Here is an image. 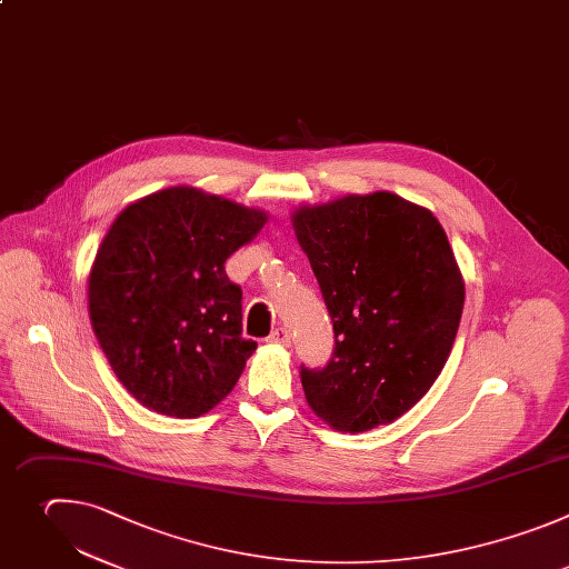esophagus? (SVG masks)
Instances as JSON below:
<instances>
[{"instance_id": "1", "label": "esophagus", "mask_w": 569, "mask_h": 569, "mask_svg": "<svg viewBox=\"0 0 569 569\" xmlns=\"http://www.w3.org/2000/svg\"><path fill=\"white\" fill-rule=\"evenodd\" d=\"M267 343L271 346H280V348H289L291 346V333L287 327H278L276 331H271V336L267 338Z\"/></svg>"}]
</instances>
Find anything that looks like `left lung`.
Returning a JSON list of instances; mask_svg holds the SVG:
<instances>
[{
  "mask_svg": "<svg viewBox=\"0 0 569 569\" xmlns=\"http://www.w3.org/2000/svg\"><path fill=\"white\" fill-rule=\"evenodd\" d=\"M333 322L322 370H300L333 430L392 423L437 381L456 343L465 278L437 217L395 192L343 194L291 212Z\"/></svg>",
  "mask_w": 569,
  "mask_h": 569,
  "instance_id": "left-lung-1",
  "label": "left lung"
}]
</instances>
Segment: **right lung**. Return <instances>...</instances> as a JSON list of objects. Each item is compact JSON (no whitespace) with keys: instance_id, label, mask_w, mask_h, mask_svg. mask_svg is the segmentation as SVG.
<instances>
[{"instance_id":"right-lung-1","label":"right lung","mask_w":569,"mask_h":569,"mask_svg":"<svg viewBox=\"0 0 569 569\" xmlns=\"http://www.w3.org/2000/svg\"><path fill=\"white\" fill-rule=\"evenodd\" d=\"M267 221L192 186L141 197L113 219L89 271V318L141 406L192 419L231 395L258 343L242 336V289L223 262Z\"/></svg>"}]
</instances>
